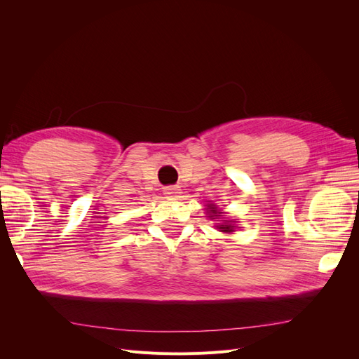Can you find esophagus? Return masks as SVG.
<instances>
[{"label": "esophagus", "instance_id": "1", "mask_svg": "<svg viewBox=\"0 0 359 359\" xmlns=\"http://www.w3.org/2000/svg\"><path fill=\"white\" fill-rule=\"evenodd\" d=\"M163 193H165L168 198H178V194L181 193V187L180 186H168L163 189Z\"/></svg>", "mask_w": 359, "mask_h": 359}]
</instances>
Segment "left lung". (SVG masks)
I'll use <instances>...</instances> for the list:
<instances>
[{
	"mask_svg": "<svg viewBox=\"0 0 359 359\" xmlns=\"http://www.w3.org/2000/svg\"><path fill=\"white\" fill-rule=\"evenodd\" d=\"M208 211L211 212V214H210L211 219H212V217H219V215H222V212L217 211L215 205H210ZM217 227H219V229H220L222 232H233V226H232L231 223H227V222H224V224H220V226H217Z\"/></svg>",
	"mask_w": 359,
	"mask_h": 359,
	"instance_id": "left-lung-1",
	"label": "left lung"
}]
</instances>
